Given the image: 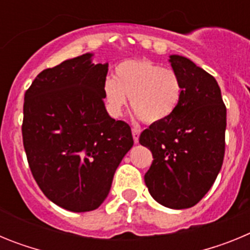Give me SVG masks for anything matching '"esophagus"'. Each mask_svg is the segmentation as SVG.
Masks as SVG:
<instances>
[{
    "label": "esophagus",
    "instance_id": "34e87169",
    "mask_svg": "<svg viewBox=\"0 0 250 250\" xmlns=\"http://www.w3.org/2000/svg\"><path fill=\"white\" fill-rule=\"evenodd\" d=\"M131 132H132V139H134V141H135V144H138V143H139V135H140V130L136 129V127H132Z\"/></svg>",
    "mask_w": 250,
    "mask_h": 250
}]
</instances>
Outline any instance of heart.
Returning <instances> with one entry per match:
<instances>
[{
	"mask_svg": "<svg viewBox=\"0 0 250 250\" xmlns=\"http://www.w3.org/2000/svg\"><path fill=\"white\" fill-rule=\"evenodd\" d=\"M184 94L178 72L150 60H125L115 68L114 79L104 83L107 109L119 116L127 96L136 115L146 124H160L176 111Z\"/></svg>",
	"mask_w": 250,
	"mask_h": 250,
	"instance_id": "heart-1",
	"label": "heart"
}]
</instances>
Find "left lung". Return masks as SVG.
<instances>
[{"mask_svg":"<svg viewBox=\"0 0 250 250\" xmlns=\"http://www.w3.org/2000/svg\"><path fill=\"white\" fill-rule=\"evenodd\" d=\"M169 61L183 81V99L167 121L141 132L139 143L154 159L144 176L152 198L187 209L203 199L222 169L227 107L210 74L187 57L171 55Z\"/></svg>","mask_w":250,"mask_h":250,"instance_id":"8db88e82","label":"left lung"}]
</instances>
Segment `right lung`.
I'll use <instances>...</instances> for the list:
<instances>
[{
  "instance_id": "add662e5",
  "label": "right lung",
  "mask_w": 250,
  "mask_h": 250,
  "mask_svg": "<svg viewBox=\"0 0 250 250\" xmlns=\"http://www.w3.org/2000/svg\"><path fill=\"white\" fill-rule=\"evenodd\" d=\"M92 54L40 72L25 92L22 139L42 193L66 210L98 209L115 170L131 149V129L110 118L104 103L107 63Z\"/></svg>"
}]
</instances>
